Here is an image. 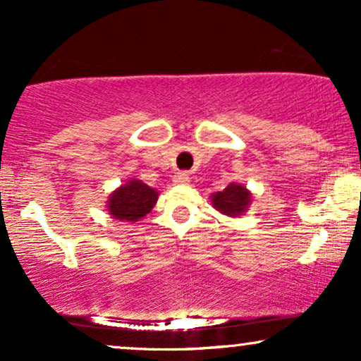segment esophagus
Returning a JSON list of instances; mask_svg holds the SVG:
<instances>
[{"label": "esophagus", "instance_id": "esophagus-1", "mask_svg": "<svg viewBox=\"0 0 361 361\" xmlns=\"http://www.w3.org/2000/svg\"><path fill=\"white\" fill-rule=\"evenodd\" d=\"M172 182H174L176 185H185L190 182V177L187 172H177V174L172 177Z\"/></svg>", "mask_w": 361, "mask_h": 361}]
</instances>
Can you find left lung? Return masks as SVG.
I'll list each match as a JSON object with an SVG mask.
<instances>
[{"mask_svg": "<svg viewBox=\"0 0 361 361\" xmlns=\"http://www.w3.org/2000/svg\"><path fill=\"white\" fill-rule=\"evenodd\" d=\"M212 205L215 207L220 214L228 216H240L243 215L246 209L250 207L251 192L245 185L231 182L221 192L212 194Z\"/></svg>", "mask_w": 361, "mask_h": 361, "instance_id": "left-lung-1", "label": "left lung"}]
</instances>
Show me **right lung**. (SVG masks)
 I'll return each mask as SVG.
<instances>
[{
  "label": "right lung",
  "instance_id": "add662e5",
  "mask_svg": "<svg viewBox=\"0 0 361 361\" xmlns=\"http://www.w3.org/2000/svg\"><path fill=\"white\" fill-rule=\"evenodd\" d=\"M159 194L145 182L131 179L110 194L106 210L113 219L120 221H137L149 214L156 205Z\"/></svg>",
  "mask_w": 361,
  "mask_h": 361
}]
</instances>
